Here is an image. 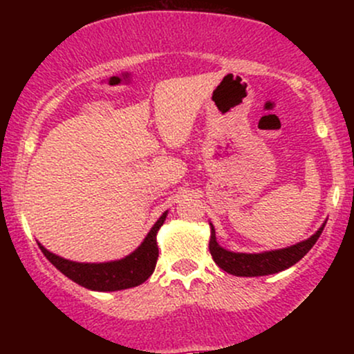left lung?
<instances>
[{
    "label": "left lung",
    "mask_w": 354,
    "mask_h": 354,
    "mask_svg": "<svg viewBox=\"0 0 354 354\" xmlns=\"http://www.w3.org/2000/svg\"><path fill=\"white\" fill-rule=\"evenodd\" d=\"M324 225L313 234L311 238L304 239V241L293 245L290 248H283V250L265 251V253L258 254H246V253H233V251L225 250L216 243L214 236V228L211 225V239H209V253L213 256L214 263L225 270L226 273L234 276H265L273 274L278 271L286 270V268L293 266L298 263L308 251L315 246L318 241L321 231Z\"/></svg>",
    "instance_id": "8db88e82"
}]
</instances>
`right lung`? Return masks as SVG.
I'll use <instances>...</instances> for the list:
<instances>
[{
  "mask_svg": "<svg viewBox=\"0 0 354 354\" xmlns=\"http://www.w3.org/2000/svg\"><path fill=\"white\" fill-rule=\"evenodd\" d=\"M166 213H163L154 223L151 231L141 246L136 251L120 261L109 263H75L70 259L59 258V256L50 253L46 248L39 245V250L46 256L48 261L56 266L64 276L71 281L95 291H118L126 288L138 286L145 283L153 274L154 266L158 261V245L156 233L165 223Z\"/></svg>",
  "mask_w": 354,
  "mask_h": 354,
  "instance_id": "obj_1",
  "label": "right lung"
}]
</instances>
